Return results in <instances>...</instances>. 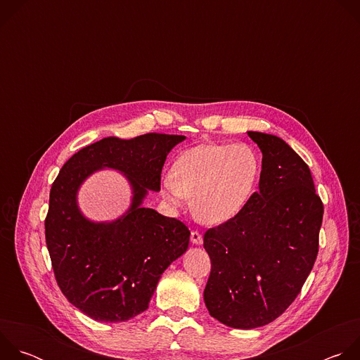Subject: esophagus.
I'll use <instances>...</instances> for the list:
<instances>
[{
	"label": "esophagus",
	"mask_w": 360,
	"mask_h": 360,
	"mask_svg": "<svg viewBox=\"0 0 360 360\" xmlns=\"http://www.w3.org/2000/svg\"><path fill=\"white\" fill-rule=\"evenodd\" d=\"M191 242L195 243V245H202L203 238H202V235L198 231H192L191 232Z\"/></svg>",
	"instance_id": "esophagus-1"
}]
</instances>
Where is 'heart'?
Segmentation results:
<instances>
[{
    "label": "heart",
    "mask_w": 360,
    "mask_h": 360,
    "mask_svg": "<svg viewBox=\"0 0 360 360\" xmlns=\"http://www.w3.org/2000/svg\"><path fill=\"white\" fill-rule=\"evenodd\" d=\"M261 176V160L245 143L199 145L178 158L162 179L165 198L182 205L191 198L196 219L219 225L235 218L253 196Z\"/></svg>",
    "instance_id": "b5f03b06"
}]
</instances>
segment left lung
<instances>
[{
    "label": "left lung",
    "instance_id": "obj_1",
    "mask_svg": "<svg viewBox=\"0 0 360 360\" xmlns=\"http://www.w3.org/2000/svg\"><path fill=\"white\" fill-rule=\"evenodd\" d=\"M262 152L259 191L232 219L208 229L210 315L236 329L279 318L299 295L319 250L323 203L309 167L281 138L249 131Z\"/></svg>",
    "mask_w": 360,
    "mask_h": 360
}]
</instances>
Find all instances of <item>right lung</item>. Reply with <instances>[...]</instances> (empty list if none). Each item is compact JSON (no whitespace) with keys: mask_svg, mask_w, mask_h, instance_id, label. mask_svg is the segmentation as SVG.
<instances>
[{"mask_svg":"<svg viewBox=\"0 0 360 360\" xmlns=\"http://www.w3.org/2000/svg\"><path fill=\"white\" fill-rule=\"evenodd\" d=\"M184 135L108 136L64 164L51 186L45 240L54 275L65 297L99 322H125L148 309L164 271L188 249L189 229L143 208L148 191L161 189V172ZM124 173L133 188L130 210L112 223H92L79 211L76 193L95 170Z\"/></svg>","mask_w":360,"mask_h":360,"instance_id":"add662e5","label":"right lung"}]
</instances>
